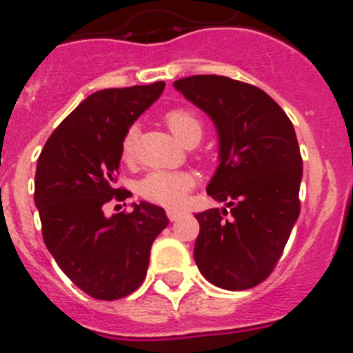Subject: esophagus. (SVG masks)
I'll return each mask as SVG.
<instances>
[{
	"mask_svg": "<svg viewBox=\"0 0 353 353\" xmlns=\"http://www.w3.org/2000/svg\"><path fill=\"white\" fill-rule=\"evenodd\" d=\"M181 211H177V210H167V216L168 219H170V222H174V220H177L181 216Z\"/></svg>",
	"mask_w": 353,
	"mask_h": 353,
	"instance_id": "obj_1",
	"label": "esophagus"
}]
</instances>
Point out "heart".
Returning a JSON list of instances; mask_svg holds the SVG:
<instances>
[{
    "mask_svg": "<svg viewBox=\"0 0 353 353\" xmlns=\"http://www.w3.org/2000/svg\"><path fill=\"white\" fill-rule=\"evenodd\" d=\"M168 130L177 137L185 145H195L202 139L204 128L201 119L194 112L186 108H172L163 115ZM139 143V130L137 125H130L121 140V158L130 163L137 154ZM195 181L188 172H167V170H152L139 183V194L145 201L154 202L159 206L179 208L185 204L190 190L194 188Z\"/></svg>",
    "mask_w": 353,
    "mask_h": 353,
    "instance_id": "obj_1",
    "label": "heart"
}]
</instances>
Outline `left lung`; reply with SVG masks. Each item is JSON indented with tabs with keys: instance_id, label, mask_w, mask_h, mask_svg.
<instances>
[{
	"instance_id": "obj_1",
	"label": "left lung",
	"mask_w": 353,
	"mask_h": 353,
	"mask_svg": "<svg viewBox=\"0 0 353 353\" xmlns=\"http://www.w3.org/2000/svg\"><path fill=\"white\" fill-rule=\"evenodd\" d=\"M174 87L213 119L220 137V165L206 192L228 208L195 214V263L214 286L249 290L274 272L300 214L295 130L284 110L250 83L197 74Z\"/></svg>"
}]
</instances>
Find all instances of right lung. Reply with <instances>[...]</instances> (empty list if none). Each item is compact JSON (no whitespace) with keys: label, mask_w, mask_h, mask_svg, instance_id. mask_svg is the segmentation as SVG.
<instances>
[{"label":"right lung","mask_w":353,"mask_h":353,"mask_svg":"<svg viewBox=\"0 0 353 353\" xmlns=\"http://www.w3.org/2000/svg\"><path fill=\"white\" fill-rule=\"evenodd\" d=\"M163 88L156 81L92 94L53 131L37 161L35 206L46 247L97 300L124 299L143 283L152 241L168 225L163 208L149 202L104 214L110 201L131 195L115 185L122 137Z\"/></svg>","instance_id":"add662e5"}]
</instances>
